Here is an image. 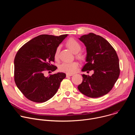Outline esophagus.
<instances>
[{
	"label": "esophagus",
	"mask_w": 135,
	"mask_h": 135,
	"mask_svg": "<svg viewBox=\"0 0 135 135\" xmlns=\"http://www.w3.org/2000/svg\"><path fill=\"white\" fill-rule=\"evenodd\" d=\"M73 75L72 74H68V73L66 74V77H69V76H71Z\"/></svg>",
	"instance_id": "34e87169"
}]
</instances>
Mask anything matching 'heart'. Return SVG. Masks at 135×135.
Here are the masks:
<instances>
[{
	"label": "heart",
	"instance_id": "obj_1",
	"mask_svg": "<svg viewBox=\"0 0 135 135\" xmlns=\"http://www.w3.org/2000/svg\"><path fill=\"white\" fill-rule=\"evenodd\" d=\"M67 46L75 54H76V57L80 60H83L85 58V56L82 53H79L81 50L82 46L80 43L74 38H70L66 43ZM59 47H57L55 51L54 57L55 59H57L59 56ZM79 66L78 63L74 61L71 62H63L59 66V70L61 71L67 73L68 74H72L75 73Z\"/></svg>",
	"mask_w": 135,
	"mask_h": 135
}]
</instances>
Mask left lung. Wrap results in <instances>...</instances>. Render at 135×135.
I'll return each instance as SVG.
<instances>
[{
    "instance_id": "1",
    "label": "left lung",
    "mask_w": 135,
    "mask_h": 135,
    "mask_svg": "<svg viewBox=\"0 0 135 135\" xmlns=\"http://www.w3.org/2000/svg\"><path fill=\"white\" fill-rule=\"evenodd\" d=\"M79 40L86 49V64L82 71H94L90 76L82 75L83 81L78 89L91 98H98L108 93L120 75L119 60L117 53L105 38L93 33L82 36Z\"/></svg>"
}]
</instances>
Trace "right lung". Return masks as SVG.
<instances>
[{
    "instance_id": "add662e5",
    "label": "right lung",
    "mask_w": 135,
    "mask_h": 135,
    "mask_svg": "<svg viewBox=\"0 0 135 135\" xmlns=\"http://www.w3.org/2000/svg\"><path fill=\"white\" fill-rule=\"evenodd\" d=\"M68 36L41 35L31 40L17 51L14 59V81L18 89L29 100L44 103L58 90L66 78L64 73L45 76V71H53L56 48Z\"/></svg>"
}]
</instances>
